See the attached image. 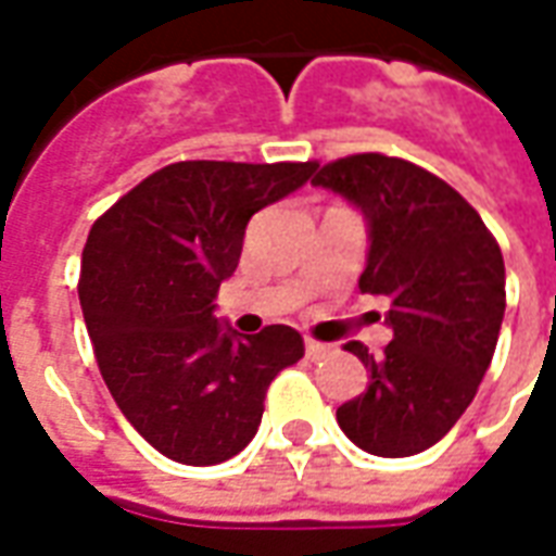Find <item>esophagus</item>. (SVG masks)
I'll return each instance as SVG.
<instances>
[{
	"label": "esophagus",
	"instance_id": "esophagus-1",
	"mask_svg": "<svg viewBox=\"0 0 556 556\" xmlns=\"http://www.w3.org/2000/svg\"><path fill=\"white\" fill-rule=\"evenodd\" d=\"M327 351L330 349H327L325 342H315V339L306 337V357H309V361H321Z\"/></svg>",
	"mask_w": 556,
	"mask_h": 556
}]
</instances>
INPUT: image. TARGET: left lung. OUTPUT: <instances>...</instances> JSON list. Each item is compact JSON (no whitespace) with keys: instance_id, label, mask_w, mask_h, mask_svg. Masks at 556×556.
<instances>
[{"instance_id":"1","label":"left lung","mask_w":556,"mask_h":556,"mask_svg":"<svg viewBox=\"0 0 556 556\" xmlns=\"http://www.w3.org/2000/svg\"><path fill=\"white\" fill-rule=\"evenodd\" d=\"M327 187L361 207L369 255L361 291L390 301L393 342L357 354L369 387L337 410L361 450L405 458L453 429L491 366L506 309V270L494 235L462 193L417 163L351 154L318 169Z\"/></svg>"}]
</instances>
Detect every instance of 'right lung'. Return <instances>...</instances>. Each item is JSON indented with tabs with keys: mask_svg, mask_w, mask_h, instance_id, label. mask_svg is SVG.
<instances>
[{
	"mask_svg": "<svg viewBox=\"0 0 556 556\" xmlns=\"http://www.w3.org/2000/svg\"><path fill=\"white\" fill-rule=\"evenodd\" d=\"M306 163L181 160L94 219L79 306L115 405L157 453L219 465L253 441L270 381L303 357L294 327L243 337L214 318L255 211L294 193Z\"/></svg>",
	"mask_w": 556,
	"mask_h": 556,
	"instance_id": "obj_1",
	"label": "right lung"
}]
</instances>
